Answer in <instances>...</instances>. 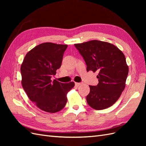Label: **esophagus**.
Instances as JSON below:
<instances>
[{
  "label": "esophagus",
  "instance_id": "34e87169",
  "mask_svg": "<svg viewBox=\"0 0 146 146\" xmlns=\"http://www.w3.org/2000/svg\"><path fill=\"white\" fill-rule=\"evenodd\" d=\"M82 83H77V82H76V83H75V85H76V86H80V85H82Z\"/></svg>",
  "mask_w": 146,
  "mask_h": 146
}]
</instances>
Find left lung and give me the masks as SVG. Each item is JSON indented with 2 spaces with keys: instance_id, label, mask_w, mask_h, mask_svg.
Here are the masks:
<instances>
[{
  "instance_id": "1",
  "label": "left lung",
  "mask_w": 146,
  "mask_h": 146,
  "mask_svg": "<svg viewBox=\"0 0 146 146\" xmlns=\"http://www.w3.org/2000/svg\"><path fill=\"white\" fill-rule=\"evenodd\" d=\"M83 57L86 70L98 71L99 83L91 86L87 103L97 110L112 106L125 89L129 66L124 54L111 43L98 40L75 44Z\"/></svg>"
}]
</instances>
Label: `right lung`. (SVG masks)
Wrapping results in <instances>:
<instances>
[{
	"instance_id": "obj_1",
	"label": "right lung",
	"mask_w": 146,
	"mask_h": 146,
	"mask_svg": "<svg viewBox=\"0 0 146 146\" xmlns=\"http://www.w3.org/2000/svg\"><path fill=\"white\" fill-rule=\"evenodd\" d=\"M68 45L42 43L30 50L21 66L22 85L30 100L48 113L62 110L67 102L66 94L74 86L73 82L63 83L54 80Z\"/></svg>"
}]
</instances>
